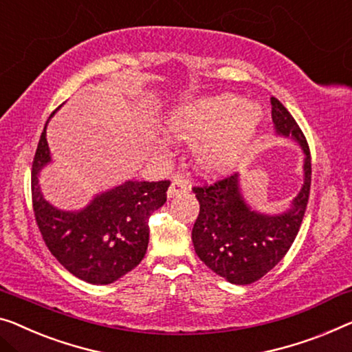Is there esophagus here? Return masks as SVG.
<instances>
[{
    "mask_svg": "<svg viewBox=\"0 0 352 352\" xmlns=\"http://www.w3.org/2000/svg\"><path fill=\"white\" fill-rule=\"evenodd\" d=\"M188 191H190V185H188L186 182L174 180V182L170 183L169 190H167V196L174 197V196H178V194H185Z\"/></svg>",
    "mask_w": 352,
    "mask_h": 352,
    "instance_id": "1",
    "label": "esophagus"
}]
</instances>
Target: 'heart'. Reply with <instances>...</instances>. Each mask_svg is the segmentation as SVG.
Here are the masks:
<instances>
[{"instance_id":"heart-1","label":"heart","mask_w":352,"mask_h":352,"mask_svg":"<svg viewBox=\"0 0 352 352\" xmlns=\"http://www.w3.org/2000/svg\"><path fill=\"white\" fill-rule=\"evenodd\" d=\"M259 124V110L234 96L188 101L167 115L166 133L192 144V161L206 175L224 174L242 161Z\"/></svg>"}]
</instances>
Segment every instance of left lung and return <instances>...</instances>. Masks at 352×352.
I'll list each match as a JSON object with an SVG mask.
<instances>
[{"label":"left lung","instance_id":"8db88e82","mask_svg":"<svg viewBox=\"0 0 352 352\" xmlns=\"http://www.w3.org/2000/svg\"><path fill=\"white\" fill-rule=\"evenodd\" d=\"M270 104L276 133L292 138L305 153V178L292 207L274 217L251 210L240 192L239 174L192 188L201 206L191 234L194 250L208 269L232 285L258 281L285 258L297 237L310 197V146L287 109L274 96Z\"/></svg>","mask_w":352,"mask_h":352}]
</instances>
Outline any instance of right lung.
I'll list each match as a JSON object with an SVG mask.
<instances>
[{
  "instance_id": "1",
  "label": "right lung",
  "mask_w": 352,
  "mask_h": 352,
  "mask_svg": "<svg viewBox=\"0 0 352 352\" xmlns=\"http://www.w3.org/2000/svg\"><path fill=\"white\" fill-rule=\"evenodd\" d=\"M47 123L31 169L36 223L47 248L67 272L91 285H109L144 259L148 246V219L155 210L164 206L170 182L129 180L99 194L80 212H61L42 197L38 180L42 167L50 162Z\"/></svg>"
}]
</instances>
